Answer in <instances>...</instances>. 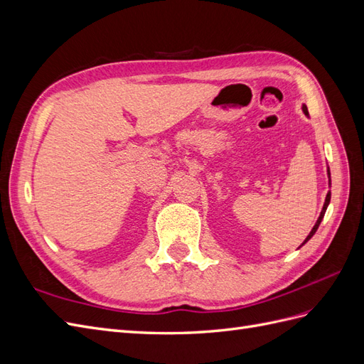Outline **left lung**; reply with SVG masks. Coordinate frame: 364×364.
Here are the masks:
<instances>
[{
	"mask_svg": "<svg viewBox=\"0 0 364 364\" xmlns=\"http://www.w3.org/2000/svg\"><path fill=\"white\" fill-rule=\"evenodd\" d=\"M302 111H304V114L308 117V109H306V106H305V105L302 106ZM328 182H329V186H331V173H329V168H328ZM329 200H331V191H328V194H326V199H325V203H323V208H322V211H321V215H318L316 225H314V226H313V229H311V232L308 234V237L304 240V243H302L301 246H304V245L306 243V241L310 240V238L316 234V230H317L318 225H321V222L323 220V215H325V213H326V208H328V205H329Z\"/></svg>",
	"mask_w": 364,
	"mask_h": 364,
	"instance_id": "obj_1",
	"label": "left lung"
}]
</instances>
